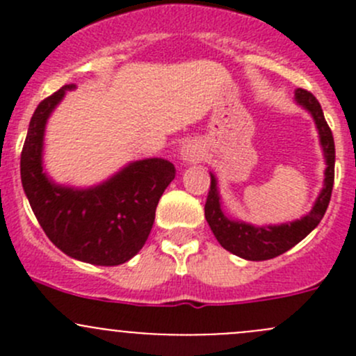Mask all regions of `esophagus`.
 I'll return each mask as SVG.
<instances>
[{
	"label": "esophagus",
	"mask_w": 356,
	"mask_h": 356,
	"mask_svg": "<svg viewBox=\"0 0 356 356\" xmlns=\"http://www.w3.org/2000/svg\"><path fill=\"white\" fill-rule=\"evenodd\" d=\"M201 156H203V153H201L200 146L195 145V143H186V145L181 148L182 163H186V165L198 163V161L201 160Z\"/></svg>",
	"instance_id": "esophagus-1"
}]
</instances>
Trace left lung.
I'll return each mask as SVG.
<instances>
[{
  "instance_id": "obj_1",
  "label": "left lung",
  "mask_w": 356,
  "mask_h": 356,
  "mask_svg": "<svg viewBox=\"0 0 356 356\" xmlns=\"http://www.w3.org/2000/svg\"><path fill=\"white\" fill-rule=\"evenodd\" d=\"M294 102L301 108L307 110L314 118L325 160L324 188L318 193L314 207L305 217L275 225H253L250 222L229 217L224 208H222L217 177H215L213 172H210L211 184L210 191H208L207 204H204V218H207L208 225H210L211 232L217 238V241L220 243V246L231 251L236 257L245 258V260H270V258L286 253L317 227L318 222L324 217L325 210H327L329 201H331L334 161H336L332 132L329 129L327 122H325L321 103L317 102V98L312 92L305 91V89H296L294 91Z\"/></svg>"
}]
</instances>
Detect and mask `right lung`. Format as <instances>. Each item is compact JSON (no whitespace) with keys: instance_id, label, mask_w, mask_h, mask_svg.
<instances>
[{"instance_id":"1","label":"right lung","mask_w":356,"mask_h":356,"mask_svg":"<svg viewBox=\"0 0 356 356\" xmlns=\"http://www.w3.org/2000/svg\"><path fill=\"white\" fill-rule=\"evenodd\" d=\"M72 89L75 86H63L32 115L20 156L24 193L39 225L58 250L79 261L113 267L145 246L156 204L174 181L175 167L165 158H145L89 188L53 181L42 161L46 124Z\"/></svg>"}]
</instances>
